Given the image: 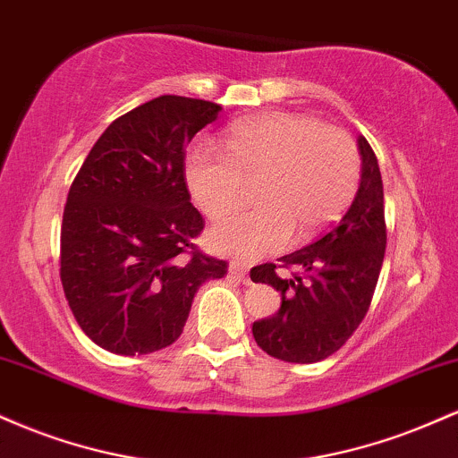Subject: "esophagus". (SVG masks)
Segmentation results:
<instances>
[{
    "instance_id": "1",
    "label": "esophagus",
    "mask_w": 458,
    "mask_h": 458,
    "mask_svg": "<svg viewBox=\"0 0 458 458\" xmlns=\"http://www.w3.org/2000/svg\"><path fill=\"white\" fill-rule=\"evenodd\" d=\"M228 271H230V276H233L236 282H243V284L250 282V277H247L245 265H241V262H230Z\"/></svg>"
}]
</instances>
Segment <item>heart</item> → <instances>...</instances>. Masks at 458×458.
<instances>
[{"label": "heart", "instance_id": "b5f03b06", "mask_svg": "<svg viewBox=\"0 0 458 458\" xmlns=\"http://www.w3.org/2000/svg\"><path fill=\"white\" fill-rule=\"evenodd\" d=\"M225 153L199 144L187 155V185L211 219L233 213L260 181L256 211L225 217L208 233L217 254L259 259L293 239H312L338 222L361 181V155L344 129L301 114H265L236 123Z\"/></svg>", "mask_w": 458, "mask_h": 458}]
</instances>
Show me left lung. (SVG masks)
Here are the masks:
<instances>
[{
  "mask_svg": "<svg viewBox=\"0 0 458 458\" xmlns=\"http://www.w3.org/2000/svg\"><path fill=\"white\" fill-rule=\"evenodd\" d=\"M361 181L340 222L312 245L265 262L250 273L251 282L271 284L282 293L276 317L251 325L265 353L291 364L325 360L353 335L375 295L386 256V207L375 150L360 138ZM277 268L292 276L280 278Z\"/></svg>",
  "mask_w": 458,
  "mask_h": 458,
  "instance_id": "left-lung-1",
  "label": "left lung"
}]
</instances>
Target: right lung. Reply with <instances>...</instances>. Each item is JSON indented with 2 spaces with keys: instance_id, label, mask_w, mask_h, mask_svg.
Returning a JSON list of instances; mask_svg holds the SVG:
<instances>
[{
  "instance_id": "obj_1",
  "label": "right lung",
  "mask_w": 458,
  "mask_h": 458,
  "mask_svg": "<svg viewBox=\"0 0 458 458\" xmlns=\"http://www.w3.org/2000/svg\"><path fill=\"white\" fill-rule=\"evenodd\" d=\"M219 105L165 97L115 118L68 189L60 277L83 334L118 355L176 343L198 288L228 262L193 243L204 217L189 199L185 148Z\"/></svg>"
}]
</instances>
